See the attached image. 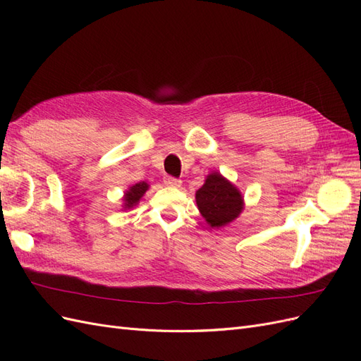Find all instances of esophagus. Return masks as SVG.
<instances>
[{
  "mask_svg": "<svg viewBox=\"0 0 361 361\" xmlns=\"http://www.w3.org/2000/svg\"><path fill=\"white\" fill-rule=\"evenodd\" d=\"M164 183H166L167 187L178 188V187H180V185H182V180L176 179V178H171V176H166V178H164Z\"/></svg>",
  "mask_w": 361,
  "mask_h": 361,
  "instance_id": "1",
  "label": "esophagus"
}]
</instances>
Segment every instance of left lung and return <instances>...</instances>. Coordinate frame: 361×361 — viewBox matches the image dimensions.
Masks as SVG:
<instances>
[{
	"mask_svg": "<svg viewBox=\"0 0 361 361\" xmlns=\"http://www.w3.org/2000/svg\"><path fill=\"white\" fill-rule=\"evenodd\" d=\"M195 202L211 227H224L239 216L244 209L243 194L220 173H211L203 187L195 192Z\"/></svg>",
	"mask_w": 361,
	"mask_h": 361,
	"instance_id": "1",
	"label": "left lung"
}]
</instances>
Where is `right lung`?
Returning a JSON list of instances; mask_svg holds the SVG:
<instances>
[{"label": "right lung", "instance_id": "1", "mask_svg": "<svg viewBox=\"0 0 361 361\" xmlns=\"http://www.w3.org/2000/svg\"><path fill=\"white\" fill-rule=\"evenodd\" d=\"M149 190V185L146 182H138L133 187H129V190L125 192V197H123V207L125 209H130V207H134L140 199L143 197L145 192Z\"/></svg>", "mask_w": 361, "mask_h": 361}]
</instances>
